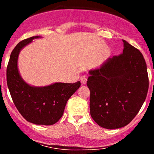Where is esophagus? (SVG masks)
Wrapping results in <instances>:
<instances>
[{
	"instance_id": "34e87169",
	"label": "esophagus",
	"mask_w": 154,
	"mask_h": 154,
	"mask_svg": "<svg viewBox=\"0 0 154 154\" xmlns=\"http://www.w3.org/2000/svg\"><path fill=\"white\" fill-rule=\"evenodd\" d=\"M87 80L88 79L85 76H82V77H80V82L82 85H85L86 82H87Z\"/></svg>"
}]
</instances>
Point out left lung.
<instances>
[{
	"label": "left lung",
	"instance_id": "obj_1",
	"mask_svg": "<svg viewBox=\"0 0 154 154\" xmlns=\"http://www.w3.org/2000/svg\"><path fill=\"white\" fill-rule=\"evenodd\" d=\"M122 54L109 58L99 68L89 71L93 119L101 128H123L142 107L148 90L147 66L138 49L122 40Z\"/></svg>",
	"mask_w": 154,
	"mask_h": 154
}]
</instances>
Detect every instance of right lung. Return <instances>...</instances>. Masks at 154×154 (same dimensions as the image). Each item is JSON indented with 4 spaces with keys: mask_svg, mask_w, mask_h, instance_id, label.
I'll list each match as a JSON object with an SVG mask.
<instances>
[{
    "mask_svg": "<svg viewBox=\"0 0 154 154\" xmlns=\"http://www.w3.org/2000/svg\"><path fill=\"white\" fill-rule=\"evenodd\" d=\"M35 36L17 44L10 56L6 70V80L14 103L22 116L35 125H52L61 119L67 100L80 87L79 81L75 83L55 82L44 87L27 84L21 77L18 69L20 51Z\"/></svg>",
    "mask_w": 154,
    "mask_h": 154,
    "instance_id": "1",
    "label": "right lung"
}]
</instances>
